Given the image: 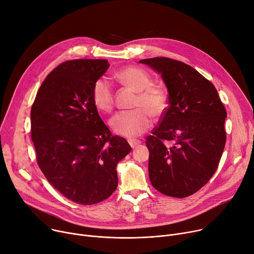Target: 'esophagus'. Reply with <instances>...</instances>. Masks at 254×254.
<instances>
[{"mask_svg":"<svg viewBox=\"0 0 254 254\" xmlns=\"http://www.w3.org/2000/svg\"><path fill=\"white\" fill-rule=\"evenodd\" d=\"M128 142H129V144L131 145V147H133V148L135 147V146H137L138 144H140V141L137 140V139H129Z\"/></svg>","mask_w":254,"mask_h":254,"instance_id":"1","label":"esophagus"}]
</instances>
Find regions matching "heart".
Here are the masks:
<instances>
[{
  "label": "heart",
  "mask_w": 254,
  "mask_h": 254,
  "mask_svg": "<svg viewBox=\"0 0 254 254\" xmlns=\"http://www.w3.org/2000/svg\"><path fill=\"white\" fill-rule=\"evenodd\" d=\"M117 77L124 85L138 92L133 111L117 113L110 126L119 135L134 138L141 135L152 125V118L161 117L168 109V94L164 88L152 85V78L145 70L136 66H126L117 72ZM94 106L101 112L109 113L114 107V91L108 77L98 78L92 88Z\"/></svg>",
  "instance_id": "b5f03b06"
}]
</instances>
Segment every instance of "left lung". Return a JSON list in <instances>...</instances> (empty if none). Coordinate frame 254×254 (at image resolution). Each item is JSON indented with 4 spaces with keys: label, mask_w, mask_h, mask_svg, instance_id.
I'll return each instance as SVG.
<instances>
[{
    "label": "left lung",
    "mask_w": 254,
    "mask_h": 254,
    "mask_svg": "<svg viewBox=\"0 0 254 254\" xmlns=\"http://www.w3.org/2000/svg\"><path fill=\"white\" fill-rule=\"evenodd\" d=\"M161 73L169 106L145 144L152 186L186 198L209 182L218 167L227 134V112L214 85L195 68L167 57L139 61Z\"/></svg>",
    "instance_id": "1"
}]
</instances>
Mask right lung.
<instances>
[{"instance_id": "obj_1", "label": "right lung", "mask_w": 254, "mask_h": 254, "mask_svg": "<svg viewBox=\"0 0 254 254\" xmlns=\"http://www.w3.org/2000/svg\"><path fill=\"white\" fill-rule=\"evenodd\" d=\"M106 59H74L56 66L42 83L31 111L37 162L51 186L66 199L92 205L118 186L117 164L131 152L112 135L92 100Z\"/></svg>"}]
</instances>
